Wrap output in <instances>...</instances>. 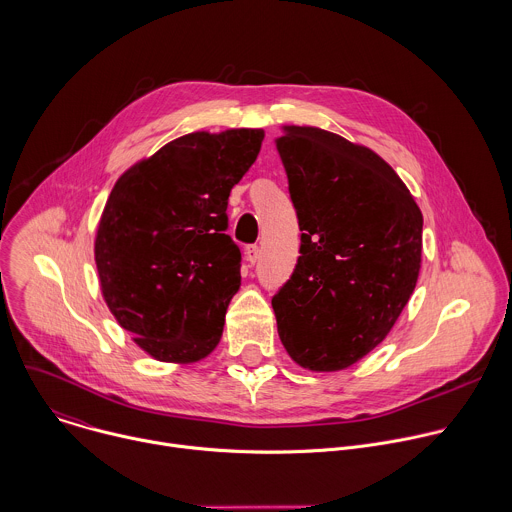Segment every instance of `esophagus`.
I'll use <instances>...</instances> for the list:
<instances>
[{"mask_svg": "<svg viewBox=\"0 0 512 512\" xmlns=\"http://www.w3.org/2000/svg\"><path fill=\"white\" fill-rule=\"evenodd\" d=\"M245 253H247V261H249L251 265H255V263L259 261V257H261V247H257V245H249Z\"/></svg>", "mask_w": 512, "mask_h": 512, "instance_id": "esophagus-1", "label": "esophagus"}]
</instances>
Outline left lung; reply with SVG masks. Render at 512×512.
I'll return each mask as SVG.
<instances>
[{
    "instance_id": "8db88e82",
    "label": "left lung",
    "mask_w": 512,
    "mask_h": 512,
    "mask_svg": "<svg viewBox=\"0 0 512 512\" xmlns=\"http://www.w3.org/2000/svg\"><path fill=\"white\" fill-rule=\"evenodd\" d=\"M301 247L273 295L281 344L311 372H337L370 354L414 293L422 213L374 150L313 126L275 140Z\"/></svg>"
}]
</instances>
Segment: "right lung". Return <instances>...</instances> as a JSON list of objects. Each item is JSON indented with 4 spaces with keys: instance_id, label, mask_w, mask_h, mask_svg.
I'll list each match as a JSON object with an SVG mask.
<instances>
[{
    "instance_id": "right-lung-1",
    "label": "right lung",
    "mask_w": 512,
    "mask_h": 512,
    "mask_svg": "<svg viewBox=\"0 0 512 512\" xmlns=\"http://www.w3.org/2000/svg\"><path fill=\"white\" fill-rule=\"evenodd\" d=\"M265 132H191L116 181L94 257L104 301L136 346L158 362L193 364L221 342L241 285V249L225 233L231 189Z\"/></svg>"
}]
</instances>
